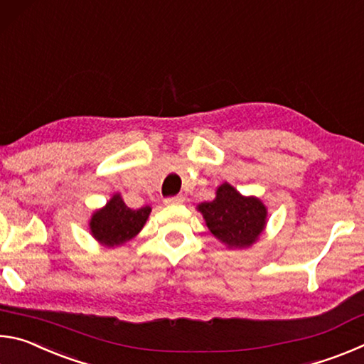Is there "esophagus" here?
I'll use <instances>...</instances> for the list:
<instances>
[{
  "label": "esophagus",
  "mask_w": 364,
  "mask_h": 364,
  "mask_svg": "<svg viewBox=\"0 0 364 364\" xmlns=\"http://www.w3.org/2000/svg\"><path fill=\"white\" fill-rule=\"evenodd\" d=\"M167 205H176V204H183L184 202V197L183 196H175V197H167V199L164 200Z\"/></svg>",
  "instance_id": "1"
}]
</instances>
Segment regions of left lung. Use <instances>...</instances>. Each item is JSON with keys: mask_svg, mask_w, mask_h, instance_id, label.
I'll return each instance as SVG.
<instances>
[{"mask_svg": "<svg viewBox=\"0 0 364 364\" xmlns=\"http://www.w3.org/2000/svg\"><path fill=\"white\" fill-rule=\"evenodd\" d=\"M215 237L228 249H249L264 231L268 208L257 196H244L230 183L220 184L215 199L196 207Z\"/></svg>", "mask_w": 364, "mask_h": 364, "instance_id": "8db88e82", "label": "left lung"}]
</instances>
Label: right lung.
<instances>
[{
    "label": "right lung",
    "instance_id": "add662e5",
    "mask_svg": "<svg viewBox=\"0 0 364 364\" xmlns=\"http://www.w3.org/2000/svg\"><path fill=\"white\" fill-rule=\"evenodd\" d=\"M152 208L149 205L136 208L128 207L120 193H115L106 205L91 213L88 221L90 234L107 249H115L130 242L143 230Z\"/></svg>",
    "mask_w": 364,
    "mask_h": 364
}]
</instances>
